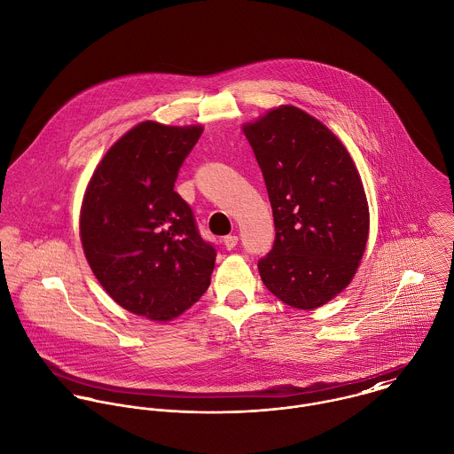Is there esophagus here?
<instances>
[{
  "instance_id": "esophagus-1",
  "label": "esophagus",
  "mask_w": 454,
  "mask_h": 454,
  "mask_svg": "<svg viewBox=\"0 0 454 454\" xmlns=\"http://www.w3.org/2000/svg\"><path fill=\"white\" fill-rule=\"evenodd\" d=\"M222 243H223V247H225L227 250H232V248H236V245H238V236H225V238L222 239Z\"/></svg>"
}]
</instances>
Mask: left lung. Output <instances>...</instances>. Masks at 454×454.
<instances>
[{
    "label": "left lung",
    "instance_id": "8db88e82",
    "mask_svg": "<svg viewBox=\"0 0 454 454\" xmlns=\"http://www.w3.org/2000/svg\"><path fill=\"white\" fill-rule=\"evenodd\" d=\"M241 129L276 229L260 278L290 308H322L351 283L367 247L371 215L360 173L342 141L297 106L270 108Z\"/></svg>",
    "mask_w": 454,
    "mask_h": 454
}]
</instances>
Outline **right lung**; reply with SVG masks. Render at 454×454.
Returning <instances> with one entry per match:
<instances>
[{
	"label": "right lung",
	"mask_w": 454,
	"mask_h": 454,
	"mask_svg": "<svg viewBox=\"0 0 454 454\" xmlns=\"http://www.w3.org/2000/svg\"><path fill=\"white\" fill-rule=\"evenodd\" d=\"M202 129L139 122L108 148L80 207V241L96 279L119 306L157 324L195 304L215 267V248L175 192Z\"/></svg>",
	"instance_id": "right-lung-1"
}]
</instances>
